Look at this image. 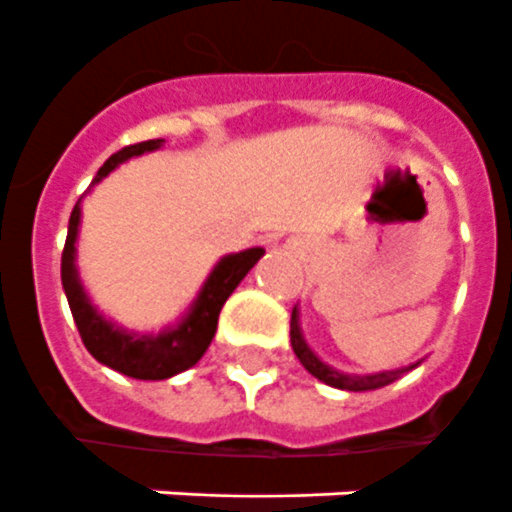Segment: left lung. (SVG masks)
<instances>
[{
    "label": "left lung",
    "mask_w": 512,
    "mask_h": 512,
    "mask_svg": "<svg viewBox=\"0 0 512 512\" xmlns=\"http://www.w3.org/2000/svg\"><path fill=\"white\" fill-rule=\"evenodd\" d=\"M290 343H293V351L296 357L301 359V365L312 372L314 378H320L322 383L333 388H343V391H372V388H383L388 383L402 378L404 370L396 372H378V375H343V372L333 370V367L322 365L320 359L314 357L312 349L306 346L304 338H301V330H298V312L293 306V314H290Z\"/></svg>",
    "instance_id": "8db88e82"
}]
</instances>
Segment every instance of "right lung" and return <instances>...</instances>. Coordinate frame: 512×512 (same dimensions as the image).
Returning <instances> with one entry per match:
<instances>
[{
	"label": "right lung",
	"mask_w": 512,
	"mask_h": 512,
	"mask_svg": "<svg viewBox=\"0 0 512 512\" xmlns=\"http://www.w3.org/2000/svg\"><path fill=\"white\" fill-rule=\"evenodd\" d=\"M161 142L163 140H147L137 142V145H126L124 150H118L102 163L94 182H100L126 158L155 150ZM79 216L81 211L79 203H76L71 222H68L63 261H60V275H63V288L65 296H68V306H71L73 322L79 327L81 341L97 362L137 380H166L195 365L206 354L208 343L214 338L224 301L232 296V290L240 285V280L251 272L253 264L264 256V248H248L243 253L227 256L216 264L182 325L158 335H132L113 327L108 320H102L100 314L94 312V306L89 304L87 293L81 290L79 275L73 267V253H76L73 243H76V232H79Z\"/></svg>",
	"instance_id": "right-lung-1"
}]
</instances>
